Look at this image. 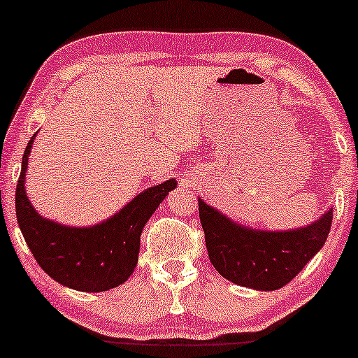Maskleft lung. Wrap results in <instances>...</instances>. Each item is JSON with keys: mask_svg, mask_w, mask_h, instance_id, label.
I'll use <instances>...</instances> for the list:
<instances>
[{"mask_svg": "<svg viewBox=\"0 0 358 358\" xmlns=\"http://www.w3.org/2000/svg\"><path fill=\"white\" fill-rule=\"evenodd\" d=\"M199 217L210 262L236 285L273 292L296 273L324 246L332 224V208L316 222L293 229L249 228L199 199Z\"/></svg>", "mask_w": 358, "mask_h": 358, "instance_id": "left-lung-1", "label": "left lung"}]
</instances>
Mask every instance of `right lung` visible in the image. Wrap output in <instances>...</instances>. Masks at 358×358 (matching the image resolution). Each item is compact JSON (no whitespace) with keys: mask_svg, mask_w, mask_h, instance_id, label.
<instances>
[{"mask_svg":"<svg viewBox=\"0 0 358 358\" xmlns=\"http://www.w3.org/2000/svg\"><path fill=\"white\" fill-rule=\"evenodd\" d=\"M29 140L16 187V217L22 236L38 266L63 287L78 292H106L134 273L140 236L178 180L168 179L135 195L124 208L92 227H70L42 217L26 192L29 155L36 140Z\"/></svg>","mask_w":358,"mask_h":358,"instance_id":"1","label":"right lung"}]
</instances>
